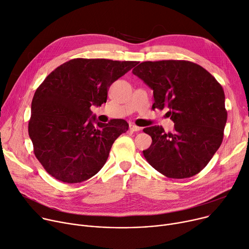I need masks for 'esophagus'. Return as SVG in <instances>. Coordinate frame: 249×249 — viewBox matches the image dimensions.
I'll use <instances>...</instances> for the list:
<instances>
[{"label":"esophagus","instance_id":"34e87169","mask_svg":"<svg viewBox=\"0 0 249 249\" xmlns=\"http://www.w3.org/2000/svg\"><path fill=\"white\" fill-rule=\"evenodd\" d=\"M129 129H130L131 131H133V132H139V131L141 130V127L136 126V125H134V124H130Z\"/></svg>","mask_w":249,"mask_h":249}]
</instances>
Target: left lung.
I'll list each match as a JSON object with an SVG mask.
<instances>
[{
	"label": "left lung",
	"instance_id": "obj_1",
	"mask_svg": "<svg viewBox=\"0 0 249 249\" xmlns=\"http://www.w3.org/2000/svg\"><path fill=\"white\" fill-rule=\"evenodd\" d=\"M132 72L153 89L152 109L168 108L175 123L172 133L162 126L143 129L152 138L143 151L145 159L168 178L198 174L222 143L228 119L222 86L207 70L188 60L144 61Z\"/></svg>",
	"mask_w": 249,
	"mask_h": 249
}]
</instances>
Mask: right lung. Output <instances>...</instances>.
<instances>
[{"label": "right lung", "instance_id": "obj_1", "mask_svg": "<svg viewBox=\"0 0 249 249\" xmlns=\"http://www.w3.org/2000/svg\"><path fill=\"white\" fill-rule=\"evenodd\" d=\"M138 61L73 58L59 65L36 88L29 135L38 162L54 178L81 183L106 163L114 141L129 125L91 117L92 105L106 103L110 85Z\"/></svg>", "mask_w": 249, "mask_h": 249}]
</instances>
